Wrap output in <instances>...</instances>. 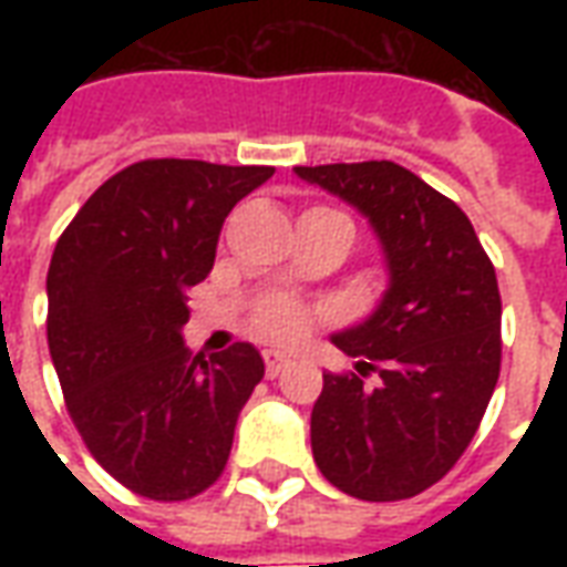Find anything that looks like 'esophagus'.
I'll use <instances>...</instances> for the list:
<instances>
[{
  "mask_svg": "<svg viewBox=\"0 0 567 567\" xmlns=\"http://www.w3.org/2000/svg\"><path fill=\"white\" fill-rule=\"evenodd\" d=\"M264 364H267V377H279V373L291 364V358L282 355V352H276V349H267V352H264Z\"/></svg>",
  "mask_w": 567,
  "mask_h": 567,
  "instance_id": "esophagus-1",
  "label": "esophagus"
}]
</instances>
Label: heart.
Instances as JSON below:
<instances>
[{"instance_id":"obj_1","label":"heart","mask_w":567,"mask_h":567,"mask_svg":"<svg viewBox=\"0 0 567 567\" xmlns=\"http://www.w3.org/2000/svg\"><path fill=\"white\" fill-rule=\"evenodd\" d=\"M312 212H324V215H337V218H343L349 227L352 221L346 218L343 212L337 209H312ZM321 319V309L309 307L303 300H297V297L288 295H276L267 297V300H260L255 312H251V331L258 333L260 340H270V343H297V340H303L307 331Z\"/></svg>"}]
</instances>
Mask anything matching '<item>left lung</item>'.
I'll list each match as a JSON object with an SVG mask.
<instances>
[{
  "label": "left lung",
  "instance_id": "left-lung-1",
  "mask_svg": "<svg viewBox=\"0 0 567 567\" xmlns=\"http://www.w3.org/2000/svg\"><path fill=\"white\" fill-rule=\"evenodd\" d=\"M355 206L380 236L389 288L368 321L331 340L358 373H324L312 458L361 501L413 498L474 440L501 373V295L474 224L392 161L295 166ZM378 373L370 386L367 377Z\"/></svg>",
  "mask_w": 567,
  "mask_h": 567
}]
</instances>
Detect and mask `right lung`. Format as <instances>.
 <instances>
[{
  "label": "right lung",
  "mask_w": 567,
  "mask_h": 567,
  "mask_svg": "<svg viewBox=\"0 0 567 567\" xmlns=\"http://www.w3.org/2000/svg\"><path fill=\"white\" fill-rule=\"evenodd\" d=\"M272 166L140 161L112 175L56 239L48 349L96 462L151 501L221 476L239 410L264 380L251 343L194 355L187 291L209 276L224 218Z\"/></svg>",
  "instance_id": "right-lung-1"
}]
</instances>
